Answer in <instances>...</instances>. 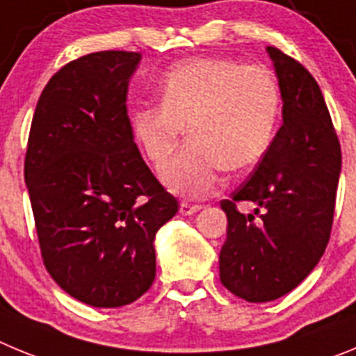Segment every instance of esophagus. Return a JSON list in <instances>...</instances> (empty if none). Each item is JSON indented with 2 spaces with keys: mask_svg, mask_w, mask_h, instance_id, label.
I'll return each mask as SVG.
<instances>
[{
  "mask_svg": "<svg viewBox=\"0 0 356 356\" xmlns=\"http://www.w3.org/2000/svg\"><path fill=\"white\" fill-rule=\"evenodd\" d=\"M200 209L202 206H198V204H188V202H182L181 207H179V213L184 214V216H190V214L198 213Z\"/></svg>",
  "mask_w": 356,
  "mask_h": 356,
  "instance_id": "obj_1",
  "label": "esophagus"
}]
</instances>
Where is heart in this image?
Wrapping results in <instances>:
<instances>
[{
    "label": "heart",
    "mask_w": 356,
    "mask_h": 356,
    "mask_svg": "<svg viewBox=\"0 0 356 356\" xmlns=\"http://www.w3.org/2000/svg\"><path fill=\"white\" fill-rule=\"evenodd\" d=\"M161 106H138L131 131L149 161L161 165L182 133L188 145L165 163L163 184L175 195L204 198L223 172L245 170L270 149L280 90L270 70L225 58H193L172 67L159 86Z\"/></svg>",
    "instance_id": "1"
}]
</instances>
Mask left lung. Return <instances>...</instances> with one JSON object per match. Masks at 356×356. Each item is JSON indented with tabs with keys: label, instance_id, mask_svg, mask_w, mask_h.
Here are the masks:
<instances>
[{
	"label": "left lung",
	"instance_id": "obj_1",
	"mask_svg": "<svg viewBox=\"0 0 356 356\" xmlns=\"http://www.w3.org/2000/svg\"><path fill=\"white\" fill-rule=\"evenodd\" d=\"M280 86L282 126L255 170L222 200L227 239L220 280L236 296L264 303L291 293L316 268L328 245L341 175V143L318 81L268 46ZM254 201L252 215L235 209Z\"/></svg>",
	"mask_w": 356,
	"mask_h": 356
}]
</instances>
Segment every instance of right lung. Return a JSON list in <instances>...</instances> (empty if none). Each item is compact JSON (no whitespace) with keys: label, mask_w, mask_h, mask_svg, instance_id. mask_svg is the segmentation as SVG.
Returning a JSON list of instances; mask_svg holds the SVG:
<instances>
[{"label":"right lung","mask_w":356,"mask_h":356,"mask_svg":"<svg viewBox=\"0 0 356 356\" xmlns=\"http://www.w3.org/2000/svg\"><path fill=\"white\" fill-rule=\"evenodd\" d=\"M140 60L99 51L62 67L38 99L24 159L44 266L67 294L99 309L149 291L156 234L179 211L131 131L127 88Z\"/></svg>","instance_id":"1"}]
</instances>
